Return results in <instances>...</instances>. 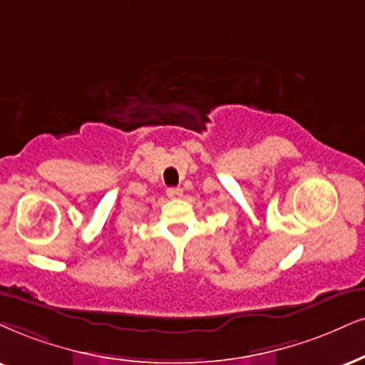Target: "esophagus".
Instances as JSON below:
<instances>
[{"label":"esophagus","instance_id":"34e87169","mask_svg":"<svg viewBox=\"0 0 365 365\" xmlns=\"http://www.w3.org/2000/svg\"><path fill=\"white\" fill-rule=\"evenodd\" d=\"M168 196L170 200H179V197H182V190L181 187H169Z\"/></svg>","mask_w":365,"mask_h":365}]
</instances>
